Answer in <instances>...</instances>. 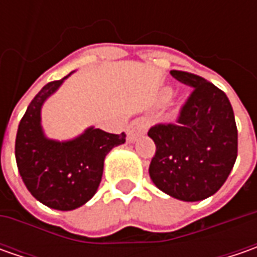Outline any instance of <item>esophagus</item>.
Segmentation results:
<instances>
[{"label":"esophagus","instance_id":"34e87169","mask_svg":"<svg viewBox=\"0 0 257 257\" xmlns=\"http://www.w3.org/2000/svg\"><path fill=\"white\" fill-rule=\"evenodd\" d=\"M147 127H149V123H147V120L144 117L136 118L134 121L130 123L128 128H127V142L128 143H134L142 134L147 132Z\"/></svg>","mask_w":257,"mask_h":257}]
</instances>
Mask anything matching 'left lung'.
I'll return each instance as SVG.
<instances>
[{"label":"left lung","instance_id":"obj_1","mask_svg":"<svg viewBox=\"0 0 257 257\" xmlns=\"http://www.w3.org/2000/svg\"><path fill=\"white\" fill-rule=\"evenodd\" d=\"M170 74L193 93L177 124L149 130L156 154L150 179L166 194L183 202L213 196L232 172L237 157V128L227 95L199 75L172 70Z\"/></svg>","mask_w":257,"mask_h":257}]
</instances>
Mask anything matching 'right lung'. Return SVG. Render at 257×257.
Listing matches in <instances>:
<instances>
[{
	"instance_id": "right-lung-1",
	"label": "right lung",
	"mask_w": 257,
	"mask_h": 257,
	"mask_svg": "<svg viewBox=\"0 0 257 257\" xmlns=\"http://www.w3.org/2000/svg\"><path fill=\"white\" fill-rule=\"evenodd\" d=\"M71 73L44 85L21 118L15 139V160L28 192L55 210H74L93 197L103 176L104 159L125 143V134L88 127L71 140L48 139L41 124V108Z\"/></svg>"
}]
</instances>
